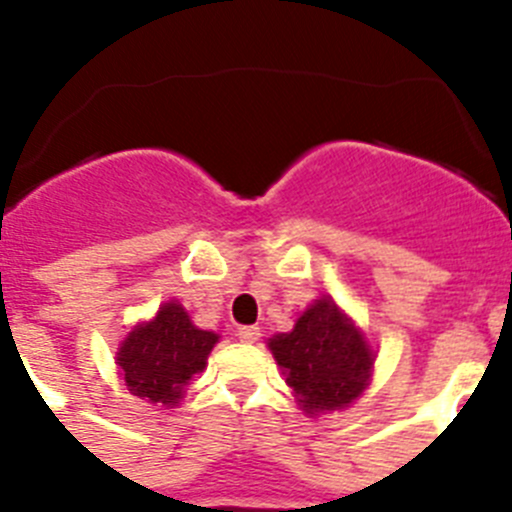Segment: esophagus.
Returning a JSON list of instances; mask_svg holds the SVG:
<instances>
[{
	"label": "esophagus",
	"mask_w": 512,
	"mask_h": 512,
	"mask_svg": "<svg viewBox=\"0 0 512 512\" xmlns=\"http://www.w3.org/2000/svg\"><path fill=\"white\" fill-rule=\"evenodd\" d=\"M238 338L243 343H256L261 338V330L256 325H243V328H238Z\"/></svg>",
	"instance_id": "obj_1"
}]
</instances>
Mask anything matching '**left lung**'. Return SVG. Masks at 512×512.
Segmentation results:
<instances>
[{
    "mask_svg": "<svg viewBox=\"0 0 512 512\" xmlns=\"http://www.w3.org/2000/svg\"><path fill=\"white\" fill-rule=\"evenodd\" d=\"M269 348L312 415L351 405L372 374V348L328 297L307 307L292 333L271 338Z\"/></svg>",
    "mask_w": 512,
    "mask_h": 512,
    "instance_id": "obj_1",
    "label": "left lung"
}]
</instances>
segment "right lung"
Instances as JSON below:
<instances>
[{
    "label": "right lung",
    "mask_w": 512,
    "mask_h": 512,
    "mask_svg": "<svg viewBox=\"0 0 512 512\" xmlns=\"http://www.w3.org/2000/svg\"><path fill=\"white\" fill-rule=\"evenodd\" d=\"M215 343V333L192 325L179 302H166L151 323L130 330L117 354V366L135 397L176 405L184 384L205 369Z\"/></svg>",
    "instance_id": "obj_1"
}]
</instances>
